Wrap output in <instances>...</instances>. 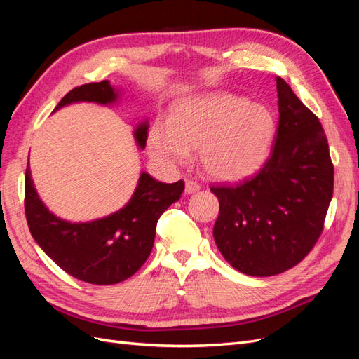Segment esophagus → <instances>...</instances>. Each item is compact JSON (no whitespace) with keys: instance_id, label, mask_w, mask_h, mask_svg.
<instances>
[{"instance_id":"34e87169","label":"esophagus","mask_w":359,"mask_h":359,"mask_svg":"<svg viewBox=\"0 0 359 359\" xmlns=\"http://www.w3.org/2000/svg\"><path fill=\"white\" fill-rule=\"evenodd\" d=\"M198 190H201V184L193 178H186V191L190 194V193H196Z\"/></svg>"}]
</instances>
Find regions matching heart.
I'll list each match as a JSON object with an SVG mask.
<instances>
[{"label": "heart", "instance_id": "b5f03b06", "mask_svg": "<svg viewBox=\"0 0 359 359\" xmlns=\"http://www.w3.org/2000/svg\"><path fill=\"white\" fill-rule=\"evenodd\" d=\"M276 130L265 106L232 94L196 97L178 104L169 126L157 123L148 137L149 153L168 165H181L198 148L203 170L220 181L255 173L269 153Z\"/></svg>", "mask_w": 359, "mask_h": 359}]
</instances>
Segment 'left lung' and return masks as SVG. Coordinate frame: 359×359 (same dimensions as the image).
Listing matches in <instances>:
<instances>
[{
  "instance_id": "left-lung-1",
  "label": "left lung",
  "mask_w": 359,
  "mask_h": 359,
  "mask_svg": "<svg viewBox=\"0 0 359 359\" xmlns=\"http://www.w3.org/2000/svg\"><path fill=\"white\" fill-rule=\"evenodd\" d=\"M278 127L264 168L217 184L214 240L235 269L269 277L298 265L318 243L334 190V165L319 118L277 78Z\"/></svg>"
}]
</instances>
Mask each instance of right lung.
<instances>
[{
  "mask_svg": "<svg viewBox=\"0 0 359 359\" xmlns=\"http://www.w3.org/2000/svg\"><path fill=\"white\" fill-rule=\"evenodd\" d=\"M115 99L116 93L109 82H91L69 91L55 109L74 102L106 104ZM135 136L139 147L145 148L148 126H139ZM182 191V180L165 184L144 172L133 198L123 210L90 223H69L41 203L27 166L25 217L36 243L67 274L91 285H116L145 264L154 245L160 215L181 198Z\"/></svg>",
  "mask_w": 359,
  "mask_h": 359,
  "instance_id": "add662e5",
  "label": "right lung"
}]
</instances>
